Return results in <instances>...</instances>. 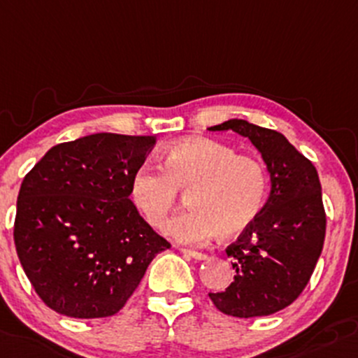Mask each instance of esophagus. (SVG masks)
<instances>
[{
  "mask_svg": "<svg viewBox=\"0 0 358 358\" xmlns=\"http://www.w3.org/2000/svg\"><path fill=\"white\" fill-rule=\"evenodd\" d=\"M182 252H183V254H185V255H189V257L199 259V261H204V259H208V254H204V252L190 250V248H182Z\"/></svg>",
  "mask_w": 358,
  "mask_h": 358,
  "instance_id": "34e87169",
  "label": "esophagus"
}]
</instances>
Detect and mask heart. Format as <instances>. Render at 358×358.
Segmentation results:
<instances>
[{
    "label": "heart",
    "mask_w": 358,
    "mask_h": 358,
    "mask_svg": "<svg viewBox=\"0 0 358 358\" xmlns=\"http://www.w3.org/2000/svg\"><path fill=\"white\" fill-rule=\"evenodd\" d=\"M189 194L190 209L169 227L178 242L201 243L213 235L233 238L261 216L268 171L248 154L213 138H187L169 145L161 169L144 166L130 180V199L154 229H164Z\"/></svg>",
    "instance_id": "obj_1"
}]
</instances>
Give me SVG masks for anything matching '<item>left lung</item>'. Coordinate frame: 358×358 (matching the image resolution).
Here are the masks:
<instances>
[{"mask_svg":"<svg viewBox=\"0 0 358 358\" xmlns=\"http://www.w3.org/2000/svg\"><path fill=\"white\" fill-rule=\"evenodd\" d=\"M213 131L233 130L257 148L271 175L261 216L227 248L236 271L224 292L209 293L217 310L233 317L271 315L299 299L314 273L326 236L317 169L283 134L228 120Z\"/></svg>","mask_w":358,"mask_h":358,"instance_id":"8db88e82","label":"left lung"}]
</instances>
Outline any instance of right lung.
Segmentation results:
<instances>
[{
  "instance_id": "add662e5",
  "label": "right lung",
  "mask_w": 358,
  "mask_h": 358,
  "mask_svg": "<svg viewBox=\"0 0 358 358\" xmlns=\"http://www.w3.org/2000/svg\"><path fill=\"white\" fill-rule=\"evenodd\" d=\"M152 135L92 134L55 145L25 175L13 240L39 299L75 319L120 312L171 245L130 201Z\"/></svg>"
}]
</instances>
